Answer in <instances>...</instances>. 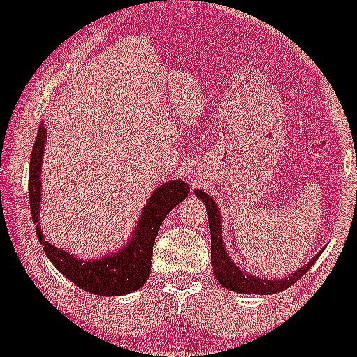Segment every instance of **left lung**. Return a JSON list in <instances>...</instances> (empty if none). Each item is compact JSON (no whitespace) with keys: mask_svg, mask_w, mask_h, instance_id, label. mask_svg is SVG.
Returning a JSON list of instances; mask_svg holds the SVG:
<instances>
[{"mask_svg":"<svg viewBox=\"0 0 357 357\" xmlns=\"http://www.w3.org/2000/svg\"><path fill=\"white\" fill-rule=\"evenodd\" d=\"M195 195L197 199H200L205 204V207H207L208 228H211L212 269H214V276L218 278V282L221 283L225 289L231 291H238V294H257V295L276 294V291L287 290L290 285H294L295 282H298V280L309 271V268L314 264L316 259H318V255H314L307 264L295 269L294 273H290L289 276H285V278L282 280H266V278H259V276H254V275H248V273H243L242 269L231 261L228 252L225 250V245H222L221 212H219L214 199H211V195H207L204 190H195ZM319 254H321V252H319Z\"/></svg>","mask_w":357,"mask_h":357,"instance_id":"1","label":"left lung"}]
</instances>
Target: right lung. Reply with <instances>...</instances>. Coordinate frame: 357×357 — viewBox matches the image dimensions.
I'll return each mask as SVG.
<instances>
[{"label": "right lung", "instance_id": "add662e5", "mask_svg": "<svg viewBox=\"0 0 357 357\" xmlns=\"http://www.w3.org/2000/svg\"><path fill=\"white\" fill-rule=\"evenodd\" d=\"M46 128L39 126L29 165V200H31L32 221L36 225V233L41 242L43 250L48 255L52 264L70 280L79 289L95 295H124L136 291L145 285L152 268V252L155 236L165 215L188 197L190 186L181 179L160 185L150 195L143 207L139 221L132 231L131 240L114 254L103 255L100 259L75 257L70 252L60 250L45 240L39 228V205H41V165L45 155Z\"/></svg>", "mask_w": 357, "mask_h": 357}]
</instances>
